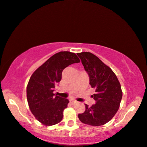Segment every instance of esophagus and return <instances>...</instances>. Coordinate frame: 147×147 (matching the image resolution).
<instances>
[{
    "label": "esophagus",
    "mask_w": 147,
    "mask_h": 147,
    "mask_svg": "<svg viewBox=\"0 0 147 147\" xmlns=\"http://www.w3.org/2000/svg\"><path fill=\"white\" fill-rule=\"evenodd\" d=\"M70 102H72V103H73V104H75V103H77V100H75V99H71L70 100Z\"/></svg>",
    "instance_id": "34e87169"
}]
</instances>
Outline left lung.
Listing matches in <instances>:
<instances>
[{"mask_svg": "<svg viewBox=\"0 0 147 147\" xmlns=\"http://www.w3.org/2000/svg\"><path fill=\"white\" fill-rule=\"evenodd\" d=\"M90 77V84L96 93L92 97L96 103L86 105V111L78 115L81 122L92 126L105 125L119 109L123 92L119 81L112 70L98 57L89 52L77 53Z\"/></svg>", "mask_w": 147, "mask_h": 147, "instance_id": "8db88e82", "label": "left lung"}]
</instances>
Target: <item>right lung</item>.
Wrapping results in <instances>:
<instances>
[{
  "mask_svg": "<svg viewBox=\"0 0 147 147\" xmlns=\"http://www.w3.org/2000/svg\"><path fill=\"white\" fill-rule=\"evenodd\" d=\"M80 62L74 53L61 51L51 57L33 72L26 87L30 110L39 122L46 126L59 123L69 100L53 93L61 81L63 70L69 65Z\"/></svg>",
  "mask_w": 147,
  "mask_h": 147,
  "instance_id": "1",
  "label": "right lung"
}]
</instances>
